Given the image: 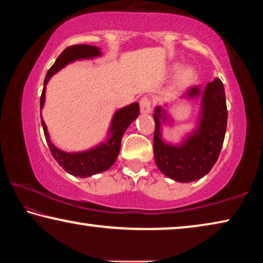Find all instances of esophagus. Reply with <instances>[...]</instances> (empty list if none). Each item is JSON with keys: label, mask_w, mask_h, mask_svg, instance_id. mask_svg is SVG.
Returning a JSON list of instances; mask_svg holds the SVG:
<instances>
[{"label": "esophagus", "mask_w": 263, "mask_h": 263, "mask_svg": "<svg viewBox=\"0 0 263 263\" xmlns=\"http://www.w3.org/2000/svg\"><path fill=\"white\" fill-rule=\"evenodd\" d=\"M140 112L144 115L151 114L152 111V102L148 97H143L140 99Z\"/></svg>", "instance_id": "esophagus-1"}]
</instances>
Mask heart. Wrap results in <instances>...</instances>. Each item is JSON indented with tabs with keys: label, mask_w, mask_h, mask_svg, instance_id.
Masks as SVG:
<instances>
[{
	"label": "heart",
	"mask_w": 263,
	"mask_h": 263,
	"mask_svg": "<svg viewBox=\"0 0 263 263\" xmlns=\"http://www.w3.org/2000/svg\"><path fill=\"white\" fill-rule=\"evenodd\" d=\"M193 77H194L193 69L184 68L180 72H179L178 81L180 84H187V83H190L192 79H193Z\"/></svg>",
	"instance_id": "obj_1"
}]
</instances>
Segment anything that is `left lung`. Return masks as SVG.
Instances as JSON below:
<instances>
[{
  "label": "left lung",
  "mask_w": 263,
  "mask_h": 263,
  "mask_svg": "<svg viewBox=\"0 0 263 263\" xmlns=\"http://www.w3.org/2000/svg\"><path fill=\"white\" fill-rule=\"evenodd\" d=\"M184 97H202L198 128L180 146L164 143L160 126L166 116L157 106L153 114V152L161 173L176 181L190 182L206 176L218 160L227 127V105L223 84L219 78L208 83L203 91L199 86L190 87Z\"/></svg>",
  "instance_id": "left-lung-1"
}]
</instances>
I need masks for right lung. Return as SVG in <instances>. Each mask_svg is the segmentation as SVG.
Listing matches in <instances>:
<instances>
[{
  "mask_svg": "<svg viewBox=\"0 0 263 263\" xmlns=\"http://www.w3.org/2000/svg\"><path fill=\"white\" fill-rule=\"evenodd\" d=\"M99 55H101V50L93 47V45L76 44L64 49L63 52L57 57V60L55 63H53V65L49 69L47 76H45L44 87L43 91H42L40 101L41 109L44 105L45 85L48 84L50 77H51L53 73L57 72L58 70H61L62 68H64L66 64L70 63V62H73L76 60H84V58H92ZM138 115L139 104L137 102L118 110L115 114L114 119H112L110 127L111 137L107 139V141L89 149V151L78 153H66L53 146L52 143L49 139L47 126H45L43 119H41L50 152H51L52 157L55 158L60 166H62L64 171H66V172L70 174H72V176L86 178L93 176V174L104 172V171L109 170L111 166L114 165L117 157H118L120 143H122L124 132L126 131L128 125L138 117Z\"/></svg>",
  "mask_w": 263,
  "mask_h": 263,
  "instance_id": "add662e5",
  "label": "right lung"
}]
</instances>
